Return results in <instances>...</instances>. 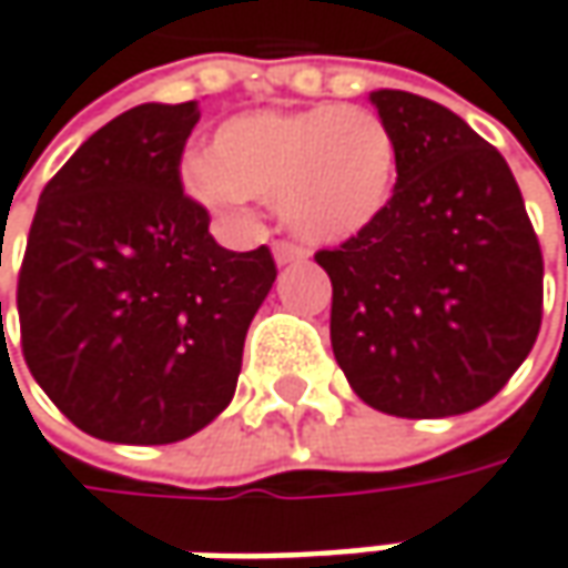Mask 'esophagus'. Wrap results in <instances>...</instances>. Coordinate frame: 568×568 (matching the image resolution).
I'll list each match as a JSON object with an SVG mask.
<instances>
[{
	"mask_svg": "<svg viewBox=\"0 0 568 568\" xmlns=\"http://www.w3.org/2000/svg\"><path fill=\"white\" fill-rule=\"evenodd\" d=\"M273 256H276V263L285 266V263H302L308 251L305 247H298V244H292V241H276L273 244Z\"/></svg>",
	"mask_w": 568,
	"mask_h": 568,
	"instance_id": "obj_1",
	"label": "esophagus"
}]
</instances>
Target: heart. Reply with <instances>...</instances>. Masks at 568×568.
<instances>
[{"mask_svg":"<svg viewBox=\"0 0 568 568\" xmlns=\"http://www.w3.org/2000/svg\"><path fill=\"white\" fill-rule=\"evenodd\" d=\"M185 183L215 212H237L247 199H276L295 234L337 244L385 212L395 185V141L383 118L351 105L251 112L217 128Z\"/></svg>","mask_w":568,"mask_h":568,"instance_id":"b5f03b06","label":"heart"}]
</instances>
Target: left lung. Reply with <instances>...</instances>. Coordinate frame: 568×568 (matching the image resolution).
<instances>
[{
  "mask_svg": "<svg viewBox=\"0 0 568 568\" xmlns=\"http://www.w3.org/2000/svg\"><path fill=\"white\" fill-rule=\"evenodd\" d=\"M369 99L398 180L376 224L315 253L334 285L331 347L376 412L466 415L540 334V241L505 156L463 118L402 89Z\"/></svg>",
  "mask_w": 568,
  "mask_h": 568,
  "instance_id": "left-lung-1",
  "label": "left lung"
}]
</instances>
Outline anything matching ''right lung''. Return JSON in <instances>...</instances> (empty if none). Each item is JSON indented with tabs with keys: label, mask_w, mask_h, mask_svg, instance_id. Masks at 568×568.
Masks as SVG:
<instances>
[{
	"label": "right lung",
	"mask_w": 568,
	"mask_h": 568,
	"mask_svg": "<svg viewBox=\"0 0 568 568\" xmlns=\"http://www.w3.org/2000/svg\"><path fill=\"white\" fill-rule=\"evenodd\" d=\"M195 121V102L112 118L44 185L28 231L16 295L24 363L99 440L176 444L212 424L276 280L270 247L224 251L205 205L183 192Z\"/></svg>",
	"instance_id": "1"
}]
</instances>
